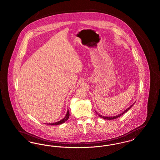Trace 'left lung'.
Listing matches in <instances>:
<instances>
[{"label":"left lung","mask_w":160,"mask_h":160,"mask_svg":"<svg viewBox=\"0 0 160 160\" xmlns=\"http://www.w3.org/2000/svg\"><path fill=\"white\" fill-rule=\"evenodd\" d=\"M134 104H132L131 106L129 107L128 108H127L125 110H124V112H123L121 113V114H118V115H116V116H111V117H110V116H102V115H101V114H98L97 112H95L97 113V114H98V115L99 116V117H101V118H103L104 119H107V120H112V119H116V118H118L120 117L121 116H122V114H124L125 113H126L127 112H128V111L129 110V109L132 107V106L134 105Z\"/></svg>","instance_id":"left-lung-1"}]
</instances>
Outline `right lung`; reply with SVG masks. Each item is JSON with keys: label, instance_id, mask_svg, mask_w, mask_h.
<instances>
[{"label": "right lung", "instance_id": "right-lung-1", "mask_svg": "<svg viewBox=\"0 0 160 160\" xmlns=\"http://www.w3.org/2000/svg\"><path fill=\"white\" fill-rule=\"evenodd\" d=\"M69 117V110H68L67 113V114L65 115V116L62 120L58 121V122H54V123H47V125H60V124H62V123H64L65 121H67Z\"/></svg>", "mask_w": 160, "mask_h": 160}]
</instances>
